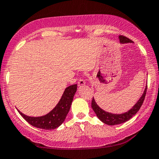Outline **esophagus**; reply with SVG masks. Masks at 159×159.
<instances>
[{
  "mask_svg": "<svg viewBox=\"0 0 159 159\" xmlns=\"http://www.w3.org/2000/svg\"><path fill=\"white\" fill-rule=\"evenodd\" d=\"M85 84H86L85 81H84V79H82V78H80V79L78 80V86H79V87H81V86L84 85Z\"/></svg>",
  "mask_w": 159,
  "mask_h": 159,
  "instance_id": "esophagus-1",
  "label": "esophagus"
}]
</instances>
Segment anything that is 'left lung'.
<instances>
[{
    "label": "left lung",
    "mask_w": 159,
    "mask_h": 159,
    "mask_svg": "<svg viewBox=\"0 0 159 159\" xmlns=\"http://www.w3.org/2000/svg\"><path fill=\"white\" fill-rule=\"evenodd\" d=\"M119 41L121 43H133V41L130 39L127 38V37L123 35H120L118 37ZM147 86L146 85L144 93L140 98L138 100V101L135 103L134 106L132 107L130 110H129L127 112H124V113L121 114H114L111 113V112H108L102 110L100 107L97 104V103L95 102L94 98H93L92 100V108L94 110V112L96 114L97 117L101 120L103 123L108 124V125H116V124H120L124 122L127 121L128 120L130 119L131 118H133L135 114L137 113L138 111L139 110V109L141 108V105H142L143 102L144 101L145 95H146L147 93Z\"/></svg>",
    "instance_id": "8db88e82"
}]
</instances>
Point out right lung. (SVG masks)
<instances>
[{
  "label": "right lung",
  "mask_w": 159,
  "mask_h": 159,
  "mask_svg": "<svg viewBox=\"0 0 159 159\" xmlns=\"http://www.w3.org/2000/svg\"><path fill=\"white\" fill-rule=\"evenodd\" d=\"M77 91V84L69 86L65 89L62 96L56 106L49 113L39 117H31L22 113L20 116L33 127L43 129H55L64 121L70 110L73 97Z\"/></svg>",
  "instance_id": "1"
}]
</instances>
